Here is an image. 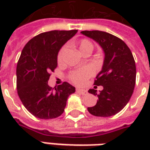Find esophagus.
Segmentation results:
<instances>
[{"label":"esophagus","instance_id":"esophagus-1","mask_svg":"<svg viewBox=\"0 0 150 150\" xmlns=\"http://www.w3.org/2000/svg\"><path fill=\"white\" fill-rule=\"evenodd\" d=\"M76 91L79 92V94L83 95V96H85V95L88 94V91L84 90V89H80V88H76Z\"/></svg>","mask_w":150,"mask_h":150}]
</instances>
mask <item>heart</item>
Instances as JSON below:
<instances>
[{"label":"heart","instance_id":"1","mask_svg":"<svg viewBox=\"0 0 150 150\" xmlns=\"http://www.w3.org/2000/svg\"><path fill=\"white\" fill-rule=\"evenodd\" d=\"M79 49L80 50V52H83L86 50H93V44L87 39H83L79 42ZM64 48L59 50L58 56H57V61L59 63H61L62 61V54H63ZM93 74V71L91 67H85L83 68L77 70L73 71L70 75V79L72 83H74L75 84L81 85L88 79L91 75Z\"/></svg>","mask_w":150,"mask_h":150}]
</instances>
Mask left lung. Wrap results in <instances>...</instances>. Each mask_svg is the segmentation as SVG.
I'll use <instances>...</instances> for the list:
<instances>
[{
  "label": "left lung",
  "mask_w": 150,
  "mask_h": 150,
  "mask_svg": "<svg viewBox=\"0 0 150 150\" xmlns=\"http://www.w3.org/2000/svg\"><path fill=\"white\" fill-rule=\"evenodd\" d=\"M81 34L96 42L104 53L103 67L94 83L104 89L100 93L95 89L88 91L98 97L88 112L102 117L116 115L128 104L135 87L137 71L132 52L125 42L107 32L84 30Z\"/></svg>",
  "instance_id": "8db88e82"
}]
</instances>
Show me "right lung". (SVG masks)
Returning <instances> with one entry per match:
<instances>
[{"label":"right lung","instance_id":"right-lung-1","mask_svg":"<svg viewBox=\"0 0 150 150\" xmlns=\"http://www.w3.org/2000/svg\"><path fill=\"white\" fill-rule=\"evenodd\" d=\"M78 32L52 30L30 39L21 51L17 65V89L25 108L39 119L61 116L68 96L75 88L64 82L54 89L48 85L50 72L57 67L62 46Z\"/></svg>","mask_w":150,"mask_h":150}]
</instances>
